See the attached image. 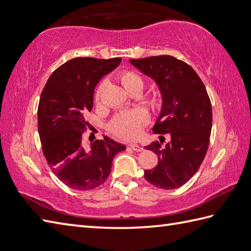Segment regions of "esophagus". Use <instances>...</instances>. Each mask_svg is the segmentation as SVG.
Wrapping results in <instances>:
<instances>
[{
    "instance_id": "obj_1",
    "label": "esophagus",
    "mask_w": 251,
    "mask_h": 251,
    "mask_svg": "<svg viewBox=\"0 0 251 251\" xmlns=\"http://www.w3.org/2000/svg\"><path fill=\"white\" fill-rule=\"evenodd\" d=\"M129 147L135 151V152H141V151H143V148L142 147H140L139 144H136V143H131Z\"/></svg>"
}]
</instances>
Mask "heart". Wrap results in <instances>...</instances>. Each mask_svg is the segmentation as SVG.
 Instances as JSON below:
<instances>
[{"label":"heart","instance_id":"obj_1","mask_svg":"<svg viewBox=\"0 0 251 251\" xmlns=\"http://www.w3.org/2000/svg\"><path fill=\"white\" fill-rule=\"evenodd\" d=\"M119 79L121 83L123 84L125 89L130 92L135 87L143 86V79L138 73L133 71H123L119 75ZM107 85V81H101L98 85L96 91V100H99L102 91ZM149 122V116L143 110H135L131 112H123L116 115L114 120L111 122L110 129L115 136L123 139L133 140L137 139L141 135L143 126Z\"/></svg>","mask_w":251,"mask_h":251}]
</instances>
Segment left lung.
<instances>
[{
	"label": "left lung",
	"mask_w": 251,
	"mask_h": 251,
	"mask_svg": "<svg viewBox=\"0 0 251 251\" xmlns=\"http://www.w3.org/2000/svg\"><path fill=\"white\" fill-rule=\"evenodd\" d=\"M129 62L158 86L162 106L153 131L170 137L165 145L153 142L145 148L158 156V164L144 170V177L160 189H176L195 176L206 155L213 121L211 100L194 68L174 56Z\"/></svg>",
	"instance_id": "1"
}]
</instances>
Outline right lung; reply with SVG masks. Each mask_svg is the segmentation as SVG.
I'll return each instance as SVG.
<instances>
[{"mask_svg":"<svg viewBox=\"0 0 251 251\" xmlns=\"http://www.w3.org/2000/svg\"><path fill=\"white\" fill-rule=\"evenodd\" d=\"M122 59L75 57L52 73L40 95L37 122L43 153L51 170L69 188L91 190L104 183L114 156L126 147L107 136L86 145L85 115L95 86Z\"/></svg>","mask_w":251,"mask_h":251,"instance_id":"right-lung-1","label":"right lung"}]
</instances>
